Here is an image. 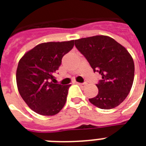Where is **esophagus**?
<instances>
[{
	"label": "esophagus",
	"instance_id": "obj_1",
	"mask_svg": "<svg viewBox=\"0 0 146 146\" xmlns=\"http://www.w3.org/2000/svg\"><path fill=\"white\" fill-rule=\"evenodd\" d=\"M77 84L79 85V86H82V87H85V86L87 85V82H82V83H79V82H77Z\"/></svg>",
	"mask_w": 146,
	"mask_h": 146
}]
</instances>
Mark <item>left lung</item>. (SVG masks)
<instances>
[{
  "label": "left lung",
  "mask_w": 146,
  "mask_h": 146,
  "mask_svg": "<svg viewBox=\"0 0 146 146\" xmlns=\"http://www.w3.org/2000/svg\"><path fill=\"white\" fill-rule=\"evenodd\" d=\"M77 49L84 55L94 72L102 79L91 104L103 110L118 106L128 96L133 84L135 64L124 47L107 36H94L74 40Z\"/></svg>",
  "instance_id": "obj_1"
}]
</instances>
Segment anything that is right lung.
Instances as JSON below:
<instances>
[{"label": "right lung", "mask_w": 146, "mask_h": 146, "mask_svg": "<svg viewBox=\"0 0 146 146\" xmlns=\"http://www.w3.org/2000/svg\"><path fill=\"white\" fill-rule=\"evenodd\" d=\"M74 40L39 44L20 60L16 79L18 91L32 110L42 115H54L64 108L71 85L53 83L54 73L62 58L74 47Z\"/></svg>", "instance_id": "right-lung-1"}]
</instances>
